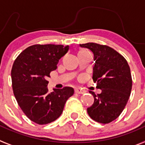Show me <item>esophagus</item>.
I'll use <instances>...</instances> for the list:
<instances>
[{
	"label": "esophagus",
	"mask_w": 145,
	"mask_h": 145,
	"mask_svg": "<svg viewBox=\"0 0 145 145\" xmlns=\"http://www.w3.org/2000/svg\"><path fill=\"white\" fill-rule=\"evenodd\" d=\"M75 92L76 93H78V94H83V93H84V90L80 89V88H76L75 89Z\"/></svg>",
	"instance_id": "1"
}]
</instances>
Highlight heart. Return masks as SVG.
Here are the masks:
<instances>
[{
    "instance_id": "b5f03b06",
    "label": "heart",
    "mask_w": 145,
    "mask_h": 145,
    "mask_svg": "<svg viewBox=\"0 0 145 145\" xmlns=\"http://www.w3.org/2000/svg\"><path fill=\"white\" fill-rule=\"evenodd\" d=\"M86 52V50H81V51H80L79 52Z\"/></svg>"
}]
</instances>
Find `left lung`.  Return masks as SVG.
Segmentation results:
<instances>
[{
	"label": "left lung",
	"instance_id": "8db88e82",
	"mask_svg": "<svg viewBox=\"0 0 145 145\" xmlns=\"http://www.w3.org/2000/svg\"><path fill=\"white\" fill-rule=\"evenodd\" d=\"M94 55L93 79L101 89L94 97V103L87 108L89 117L97 122L107 124L119 116L126 106L131 89L132 78L127 61L121 55L108 46L95 43L80 44Z\"/></svg>",
	"mask_w": 145,
	"mask_h": 145
}]
</instances>
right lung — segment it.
<instances>
[{
  "instance_id": "add662e5",
  "label": "right lung",
  "mask_w": 145,
  "mask_h": 145,
  "mask_svg": "<svg viewBox=\"0 0 145 145\" xmlns=\"http://www.w3.org/2000/svg\"><path fill=\"white\" fill-rule=\"evenodd\" d=\"M69 49L68 45L36 44L24 50L13 64L11 76L15 99L25 115L36 124L56 120L73 95V88L69 87L49 93L46 80Z\"/></svg>"
}]
</instances>
